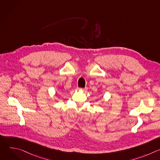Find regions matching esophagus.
Returning <instances> with one entry per match:
<instances>
[{
    "label": "esophagus",
    "mask_w": 160,
    "mask_h": 160,
    "mask_svg": "<svg viewBox=\"0 0 160 160\" xmlns=\"http://www.w3.org/2000/svg\"><path fill=\"white\" fill-rule=\"evenodd\" d=\"M77 90H83V91H87V88L85 87L84 88H77Z\"/></svg>",
    "instance_id": "obj_1"
}]
</instances>
